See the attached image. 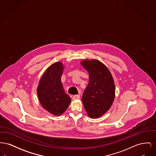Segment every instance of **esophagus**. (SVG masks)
<instances>
[{
	"label": "esophagus",
	"instance_id": "34e87169",
	"mask_svg": "<svg viewBox=\"0 0 156 156\" xmlns=\"http://www.w3.org/2000/svg\"><path fill=\"white\" fill-rule=\"evenodd\" d=\"M80 98V96L79 95V94H77V95H74L73 97V100H76V99H79Z\"/></svg>",
	"mask_w": 156,
	"mask_h": 156
}]
</instances>
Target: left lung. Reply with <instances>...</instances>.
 Listing matches in <instances>:
<instances>
[{"instance_id": "1", "label": "left lung", "mask_w": 156, "mask_h": 156, "mask_svg": "<svg viewBox=\"0 0 156 156\" xmlns=\"http://www.w3.org/2000/svg\"><path fill=\"white\" fill-rule=\"evenodd\" d=\"M82 66L89 74V82L82 96L85 110L91 118H98L112 106L115 96L113 79L106 66L97 60H84Z\"/></svg>"}]
</instances>
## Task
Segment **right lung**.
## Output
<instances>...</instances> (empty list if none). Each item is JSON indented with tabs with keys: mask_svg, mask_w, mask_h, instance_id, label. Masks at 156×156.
<instances>
[{
	"mask_svg": "<svg viewBox=\"0 0 156 156\" xmlns=\"http://www.w3.org/2000/svg\"><path fill=\"white\" fill-rule=\"evenodd\" d=\"M63 70V66L61 62L55 63L50 66L42 76L37 89L41 106L55 115L63 114L71 101L61 82Z\"/></svg>",
	"mask_w": 156,
	"mask_h": 156,
	"instance_id": "1",
	"label": "right lung"
}]
</instances>
